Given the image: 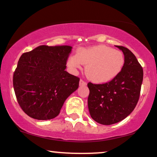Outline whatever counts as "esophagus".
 Segmentation results:
<instances>
[{"label":"esophagus","mask_w":157,"mask_h":157,"mask_svg":"<svg viewBox=\"0 0 157 157\" xmlns=\"http://www.w3.org/2000/svg\"><path fill=\"white\" fill-rule=\"evenodd\" d=\"M79 85H80V86H86V81L82 80V79H80V81H79Z\"/></svg>","instance_id":"obj_1"}]
</instances>
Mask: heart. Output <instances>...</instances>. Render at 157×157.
<instances>
[{
  "instance_id": "obj_1",
  "label": "heart",
  "mask_w": 157,
  "mask_h": 157,
  "mask_svg": "<svg viewBox=\"0 0 157 157\" xmlns=\"http://www.w3.org/2000/svg\"><path fill=\"white\" fill-rule=\"evenodd\" d=\"M124 56L118 50L105 45L82 48L68 58V65L73 70H82L87 65L86 74L89 79L97 83L113 80L124 66Z\"/></svg>"
}]
</instances>
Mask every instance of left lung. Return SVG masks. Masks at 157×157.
Masks as SVG:
<instances>
[{"label":"left lung","instance_id":"1","mask_svg":"<svg viewBox=\"0 0 157 157\" xmlns=\"http://www.w3.org/2000/svg\"><path fill=\"white\" fill-rule=\"evenodd\" d=\"M125 63L121 73L104 83L89 82L88 107L94 121L112 125L123 121L131 114L139 99L144 71L133 52L123 46Z\"/></svg>","mask_w":157,"mask_h":157}]
</instances>
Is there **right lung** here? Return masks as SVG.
<instances>
[{"label":"right lung","instance_id":"right-lung-1","mask_svg":"<svg viewBox=\"0 0 157 157\" xmlns=\"http://www.w3.org/2000/svg\"><path fill=\"white\" fill-rule=\"evenodd\" d=\"M71 46H39L20 57L13 76L18 103L36 120L57 117L80 78L65 71Z\"/></svg>","mask_w":157,"mask_h":157}]
</instances>
